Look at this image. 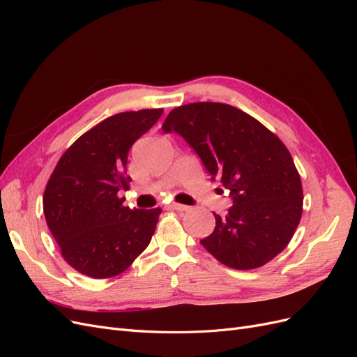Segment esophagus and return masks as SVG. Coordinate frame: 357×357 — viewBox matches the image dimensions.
<instances>
[{"instance_id":"obj_1","label":"esophagus","mask_w":357,"mask_h":357,"mask_svg":"<svg viewBox=\"0 0 357 357\" xmlns=\"http://www.w3.org/2000/svg\"><path fill=\"white\" fill-rule=\"evenodd\" d=\"M168 207H169L171 210H176V211H186V210H189L188 205H183V204H176V202L169 204Z\"/></svg>"}]
</instances>
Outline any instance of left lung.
I'll return each mask as SVG.
<instances>
[{"label": "left lung", "mask_w": 357, "mask_h": 357, "mask_svg": "<svg viewBox=\"0 0 357 357\" xmlns=\"http://www.w3.org/2000/svg\"><path fill=\"white\" fill-rule=\"evenodd\" d=\"M164 132L185 138L211 180L229 190L232 207L214 213L215 228L201 240L219 262L253 269L274 259L294 236L302 214V185L286 146L261 122L220 102L172 110Z\"/></svg>", "instance_id": "left-lung-1"}]
</instances>
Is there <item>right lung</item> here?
Segmentation results:
<instances>
[{
	"instance_id": "1",
	"label": "right lung",
	"mask_w": 357,
	"mask_h": 357,
	"mask_svg": "<svg viewBox=\"0 0 357 357\" xmlns=\"http://www.w3.org/2000/svg\"><path fill=\"white\" fill-rule=\"evenodd\" d=\"M164 110L117 113L89 129L62 155L43 195V211L62 257L92 278L123 273L143 253L160 208L123 207L129 149Z\"/></svg>"
}]
</instances>
